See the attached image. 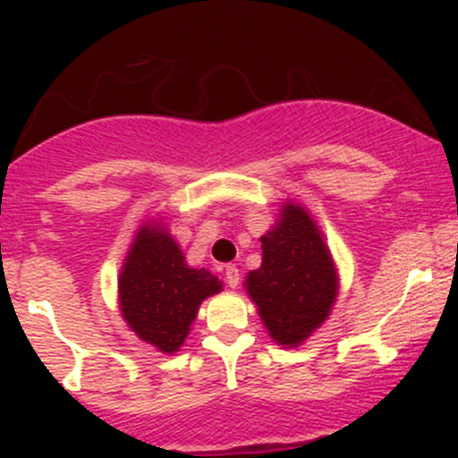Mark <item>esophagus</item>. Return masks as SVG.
I'll list each match as a JSON object with an SVG mask.
<instances>
[{
    "mask_svg": "<svg viewBox=\"0 0 458 458\" xmlns=\"http://www.w3.org/2000/svg\"><path fill=\"white\" fill-rule=\"evenodd\" d=\"M225 281H228L230 288H237L239 281H242L237 266H225Z\"/></svg>",
    "mask_w": 458,
    "mask_h": 458,
    "instance_id": "34e87169",
    "label": "esophagus"
}]
</instances>
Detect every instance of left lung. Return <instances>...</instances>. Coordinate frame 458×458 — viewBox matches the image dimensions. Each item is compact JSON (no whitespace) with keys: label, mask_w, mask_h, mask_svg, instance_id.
<instances>
[{"label":"left lung","mask_w":458,"mask_h":458,"mask_svg":"<svg viewBox=\"0 0 458 458\" xmlns=\"http://www.w3.org/2000/svg\"><path fill=\"white\" fill-rule=\"evenodd\" d=\"M263 261L246 279L272 339L301 344L315 332L336 297V275L315 221L303 208L285 203L279 225L261 237Z\"/></svg>","instance_id":"obj_1"}]
</instances>
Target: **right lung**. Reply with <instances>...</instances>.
I'll return each mask as SVG.
<instances>
[{
    "label": "right lung",
    "mask_w": 458,
    "mask_h": 458,
    "mask_svg": "<svg viewBox=\"0 0 458 458\" xmlns=\"http://www.w3.org/2000/svg\"><path fill=\"white\" fill-rule=\"evenodd\" d=\"M219 290V279L188 267L177 243L157 225L137 233L119 276L123 318L161 352H174L186 341L199 303Z\"/></svg>",
    "instance_id": "1"
}]
</instances>
